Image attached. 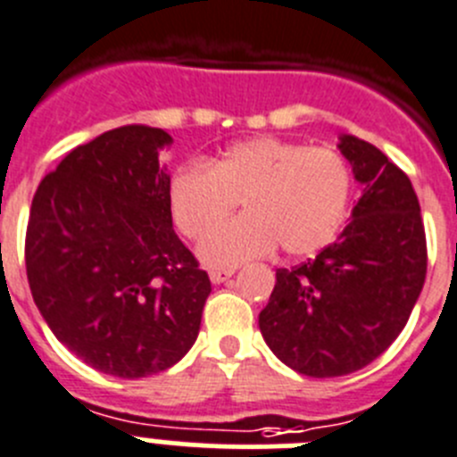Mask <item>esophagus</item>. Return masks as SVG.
<instances>
[{"mask_svg": "<svg viewBox=\"0 0 457 457\" xmlns=\"http://www.w3.org/2000/svg\"><path fill=\"white\" fill-rule=\"evenodd\" d=\"M234 275V269H223V270H212L209 273V279H212L213 285H223V282H228L229 278Z\"/></svg>", "mask_w": 457, "mask_h": 457, "instance_id": "34e87169", "label": "esophagus"}]
</instances>
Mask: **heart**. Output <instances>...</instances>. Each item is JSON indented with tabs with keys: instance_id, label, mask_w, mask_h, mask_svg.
<instances>
[{
	"instance_id": "b5f03b06",
	"label": "heart",
	"mask_w": 457,
	"mask_h": 457,
	"mask_svg": "<svg viewBox=\"0 0 457 457\" xmlns=\"http://www.w3.org/2000/svg\"><path fill=\"white\" fill-rule=\"evenodd\" d=\"M353 178L330 147L259 137L228 147L207 166L179 168L168 209L179 234L200 238L241 202V220L209 231L198 257L209 269H237L282 245L289 257L326 248L346 220Z\"/></svg>"
}]
</instances>
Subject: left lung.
Listing matches in <instances>:
<instances>
[{
  "label": "left lung",
  "mask_w": 457,
  "mask_h": 457,
  "mask_svg": "<svg viewBox=\"0 0 457 457\" xmlns=\"http://www.w3.org/2000/svg\"><path fill=\"white\" fill-rule=\"evenodd\" d=\"M341 154L361 184L335 244L275 273L259 330L303 376L360 371L392 346L426 279V232L412 182L376 145L344 134Z\"/></svg>",
  "instance_id": "8db88e82"
}]
</instances>
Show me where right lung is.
<instances>
[{
    "mask_svg": "<svg viewBox=\"0 0 457 457\" xmlns=\"http://www.w3.org/2000/svg\"><path fill=\"white\" fill-rule=\"evenodd\" d=\"M170 134L125 125L77 145L31 203L24 262L49 330L88 367L145 378L195 344L209 275L172 229Z\"/></svg>",
    "mask_w": 457,
    "mask_h": 457,
    "instance_id": "right-lung-1",
    "label": "right lung"
}]
</instances>
